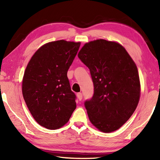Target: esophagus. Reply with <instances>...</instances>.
<instances>
[{"mask_svg": "<svg viewBox=\"0 0 160 160\" xmlns=\"http://www.w3.org/2000/svg\"><path fill=\"white\" fill-rule=\"evenodd\" d=\"M77 97L79 100H82V93H77Z\"/></svg>", "mask_w": 160, "mask_h": 160, "instance_id": "1", "label": "esophagus"}]
</instances>
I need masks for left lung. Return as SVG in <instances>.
Here are the masks:
<instances>
[{"label": "left lung", "mask_w": 160, "mask_h": 160, "mask_svg": "<svg viewBox=\"0 0 160 160\" xmlns=\"http://www.w3.org/2000/svg\"><path fill=\"white\" fill-rule=\"evenodd\" d=\"M78 58L89 68L94 93L84 107L100 131L118 130L136 109L140 82L136 64L120 44L100 39L86 43Z\"/></svg>", "instance_id": "8db88e82"}]
</instances>
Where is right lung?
Wrapping results in <instances>:
<instances>
[{"label":"right lung","mask_w":160,"mask_h":160,"mask_svg":"<svg viewBox=\"0 0 160 160\" xmlns=\"http://www.w3.org/2000/svg\"><path fill=\"white\" fill-rule=\"evenodd\" d=\"M80 46V42L64 40L48 42L36 51L26 67L24 100L35 120L50 130L65 124L76 108L67 71Z\"/></svg>","instance_id":"obj_1"}]
</instances>
